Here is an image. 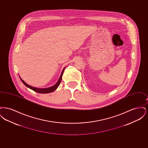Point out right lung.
I'll use <instances>...</instances> for the list:
<instances>
[{"label":"right lung","instance_id":"obj_1","mask_svg":"<svg viewBox=\"0 0 148 148\" xmlns=\"http://www.w3.org/2000/svg\"><path fill=\"white\" fill-rule=\"evenodd\" d=\"M64 69L65 68H64L63 70L62 71V73H61V75L60 76V77L59 79V80L58 81V82L56 83V84L51 87L49 88H36L35 87H33V86H31L30 85H29L28 84H27L23 80H22L21 78L20 77L21 80V82L23 83V84L25 85L26 86H27L29 88L31 89L32 90H34V92H39V93H49V92H54V90H56V88L58 87V86L60 84V83L61 82V80H62V76H63V74L64 71Z\"/></svg>","mask_w":148,"mask_h":148}]
</instances>
